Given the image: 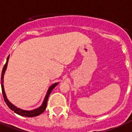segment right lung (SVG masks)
I'll return each instance as SVG.
<instances>
[{
  "label": "right lung",
  "mask_w": 132,
  "mask_h": 132,
  "mask_svg": "<svg viewBox=\"0 0 132 132\" xmlns=\"http://www.w3.org/2000/svg\"><path fill=\"white\" fill-rule=\"evenodd\" d=\"M9 55L7 57V62L5 63V66L3 68V71H2V74H1V88H2V92H3V98H4V100H5L6 104L7 105V106L9 107V108L11 109V110L13 111L14 112L16 113L17 114L20 115V116H22V117H37L38 115L41 114L42 113H43L44 112V110H46V105H47V101L48 98V96H49L51 92H52V90H53V88L57 86V85L59 84V83H55L53 85H51V86L49 87L48 90L47 92H46V94L45 98L44 99V101L42 103V105L38 108L35 109V110H22L20 108H18L16 106H15L14 105H13L10 101H9L7 98V96H6V94H5V89H4V86H3V78H4V75H5V70L7 69V64H8V61H9Z\"/></svg>",
  "instance_id": "obj_1"
}]
</instances>
